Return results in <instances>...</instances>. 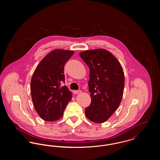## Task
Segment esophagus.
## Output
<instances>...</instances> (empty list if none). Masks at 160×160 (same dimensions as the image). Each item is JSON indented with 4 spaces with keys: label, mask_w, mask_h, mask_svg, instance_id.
<instances>
[{
    "label": "esophagus",
    "mask_w": 160,
    "mask_h": 160,
    "mask_svg": "<svg viewBox=\"0 0 160 160\" xmlns=\"http://www.w3.org/2000/svg\"><path fill=\"white\" fill-rule=\"evenodd\" d=\"M81 92H82L81 91H73V93H74V94H78Z\"/></svg>",
    "instance_id": "obj_1"
}]
</instances>
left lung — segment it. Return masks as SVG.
I'll use <instances>...</instances> for the list:
<instances>
[{
    "label": "left lung",
    "mask_w": 160,
    "mask_h": 160,
    "mask_svg": "<svg viewBox=\"0 0 160 160\" xmlns=\"http://www.w3.org/2000/svg\"><path fill=\"white\" fill-rule=\"evenodd\" d=\"M80 56L89 68L88 86L91 103L85 114L92 122L107 121L122 101L125 77L122 66L116 57L105 49L86 50Z\"/></svg>",
    "instance_id": "left-lung-1"
}]
</instances>
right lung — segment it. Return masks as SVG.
<instances>
[{"label":"right lung","mask_w":160,"mask_h":160,"mask_svg":"<svg viewBox=\"0 0 160 160\" xmlns=\"http://www.w3.org/2000/svg\"><path fill=\"white\" fill-rule=\"evenodd\" d=\"M74 51L55 49L47 54L35 69L31 79L33 106L38 115L46 121H56L63 116L72 98L65 83L64 65Z\"/></svg>","instance_id":"obj_1"}]
</instances>
